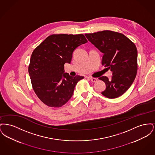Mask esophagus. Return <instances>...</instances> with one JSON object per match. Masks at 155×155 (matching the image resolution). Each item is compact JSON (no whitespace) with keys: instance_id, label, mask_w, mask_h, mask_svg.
I'll list each match as a JSON object with an SVG mask.
<instances>
[{"instance_id":"obj_1","label":"esophagus","mask_w":155,"mask_h":155,"mask_svg":"<svg viewBox=\"0 0 155 155\" xmlns=\"http://www.w3.org/2000/svg\"><path fill=\"white\" fill-rule=\"evenodd\" d=\"M88 79H89L90 81H92V82H96V81H97V79L95 78H91V77H88Z\"/></svg>"}]
</instances>
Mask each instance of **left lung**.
<instances>
[{"instance_id":"obj_1","label":"left lung","mask_w":155,"mask_h":155,"mask_svg":"<svg viewBox=\"0 0 155 155\" xmlns=\"http://www.w3.org/2000/svg\"><path fill=\"white\" fill-rule=\"evenodd\" d=\"M89 41L103 53L102 64L113 72L111 80L99 78L106 84L103 96L114 99L121 96L131 87L137 73V49L124 35L105 30L85 34Z\"/></svg>"}]
</instances>
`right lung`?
<instances>
[{
	"instance_id": "obj_1",
	"label": "right lung",
	"mask_w": 155,
	"mask_h": 155,
	"mask_svg": "<svg viewBox=\"0 0 155 155\" xmlns=\"http://www.w3.org/2000/svg\"><path fill=\"white\" fill-rule=\"evenodd\" d=\"M88 41L83 34H53L34 50L28 72L33 89L48 106L60 107L68 101L77 82L83 76L64 73V64L70 63L74 50Z\"/></svg>"
}]
</instances>
